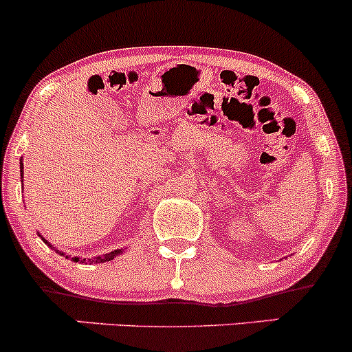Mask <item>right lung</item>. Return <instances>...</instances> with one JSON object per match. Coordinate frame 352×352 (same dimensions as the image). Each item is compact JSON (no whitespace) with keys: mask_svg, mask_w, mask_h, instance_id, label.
<instances>
[{"mask_svg":"<svg viewBox=\"0 0 352 352\" xmlns=\"http://www.w3.org/2000/svg\"><path fill=\"white\" fill-rule=\"evenodd\" d=\"M20 176L23 177V162H21V159H20ZM41 239H42L43 242H45L47 245H49L50 249H54V251H57V249L54 248V245L50 244V242H47L45 239L42 237V235H41ZM57 252H59L60 256H66V254H64L63 251H57ZM122 252H123V249H117V251H111V252H108V254H101V256H96V257H93V259H81V257H78V256H76V257H71V259H72V261H76V263H78V261H81V263H86V261H88V263H107V261H113L115 257H117V256H120ZM66 257H69V256H66Z\"/></svg>","mask_w":352,"mask_h":352,"instance_id":"right-lung-1","label":"right lung"}]
</instances>
